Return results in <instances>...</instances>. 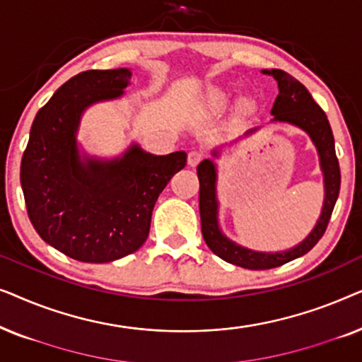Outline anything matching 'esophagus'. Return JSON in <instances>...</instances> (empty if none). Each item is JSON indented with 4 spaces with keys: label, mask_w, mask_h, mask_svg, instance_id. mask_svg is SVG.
<instances>
[{
    "label": "esophagus",
    "mask_w": 362,
    "mask_h": 362,
    "mask_svg": "<svg viewBox=\"0 0 362 362\" xmlns=\"http://www.w3.org/2000/svg\"><path fill=\"white\" fill-rule=\"evenodd\" d=\"M202 160V153L201 151H196L192 150L189 151V155H187V165L189 166H197Z\"/></svg>",
    "instance_id": "obj_1"
}]
</instances>
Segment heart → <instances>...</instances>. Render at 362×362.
Returning a JSON list of instances; mask_svg holds the SVG:
<instances>
[{"mask_svg":"<svg viewBox=\"0 0 362 362\" xmlns=\"http://www.w3.org/2000/svg\"><path fill=\"white\" fill-rule=\"evenodd\" d=\"M232 98H234V95H232L230 92L224 90V88H212V90L207 93L206 103L211 110L221 112V110H226V108L230 105ZM240 108L244 112H250L252 108H254V102H252L250 98H245V100L240 102Z\"/></svg>","mask_w":362,"mask_h":362,"instance_id":"b5f03b06","label":"heart"}]
</instances>
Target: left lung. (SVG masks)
Wrapping results in <instances>:
<instances>
[{
    "instance_id": "left-lung-1",
    "label": "left lung",
    "mask_w": 362,
    "mask_h": 362,
    "mask_svg": "<svg viewBox=\"0 0 362 362\" xmlns=\"http://www.w3.org/2000/svg\"><path fill=\"white\" fill-rule=\"evenodd\" d=\"M269 74L279 83V95H276L274 107H272V122L290 123L306 132L315 143L316 151L320 156V166L323 171L325 181V201L323 209H321L320 219L313 227V230L306 235L293 249L284 252H255L245 247L237 245L235 242L227 239L219 229V221H217V202L216 194V181L217 171L212 160H202L197 166V177H199V211H201V229L206 244L222 260L229 264L244 267L250 270H267L275 269L286 264V262L298 259L305 255L318 240L323 237L326 227H328L331 212L334 209L336 199L339 196L341 186V171L339 163L336 158L334 138L331 132L329 122L326 113L321 110L318 103L313 100L311 93L306 90L303 83L291 77L290 74L280 69H272V71H262ZM257 128H252L245 135H252ZM217 156V150L212 151Z\"/></svg>"
}]
</instances>
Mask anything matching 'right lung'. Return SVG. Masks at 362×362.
<instances>
[{"label":"right lung","mask_w":362,"mask_h":362,"mask_svg":"<svg viewBox=\"0 0 362 362\" xmlns=\"http://www.w3.org/2000/svg\"><path fill=\"white\" fill-rule=\"evenodd\" d=\"M130 77V69H112L69 78L37 112L21 160L29 221L42 240L78 262L105 264L140 249L158 196L186 166L185 151L156 156L138 145L113 160L81 156L83 110L122 97Z\"/></svg>","instance_id":"right-lung-1"}]
</instances>
